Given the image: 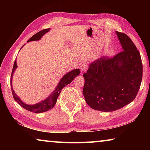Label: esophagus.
Returning a JSON list of instances; mask_svg holds the SVG:
<instances>
[{"instance_id": "1", "label": "esophagus", "mask_w": 150, "mask_h": 150, "mask_svg": "<svg viewBox=\"0 0 150 150\" xmlns=\"http://www.w3.org/2000/svg\"><path fill=\"white\" fill-rule=\"evenodd\" d=\"M87 68H88V65H87V63H82L81 65L80 66V69L82 73L86 71V70L87 69Z\"/></svg>"}]
</instances>
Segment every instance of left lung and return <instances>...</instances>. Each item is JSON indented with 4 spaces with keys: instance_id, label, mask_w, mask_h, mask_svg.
Segmentation results:
<instances>
[{
    "instance_id": "1",
    "label": "left lung",
    "mask_w": 150,
    "mask_h": 150,
    "mask_svg": "<svg viewBox=\"0 0 150 150\" xmlns=\"http://www.w3.org/2000/svg\"><path fill=\"white\" fill-rule=\"evenodd\" d=\"M123 51L113 57H101L83 74V94L96 110H118L134 100L140 87L143 67L141 56L128 35L116 32Z\"/></svg>"
}]
</instances>
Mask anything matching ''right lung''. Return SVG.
<instances>
[{
	"label": "right lung",
	"instance_id": "1",
	"mask_svg": "<svg viewBox=\"0 0 150 150\" xmlns=\"http://www.w3.org/2000/svg\"><path fill=\"white\" fill-rule=\"evenodd\" d=\"M49 30H50V28L41 30V31L36 33V34H34L33 36L30 38L28 40V42L40 40L41 39V38L42 37V35H44L45 33L47 32ZM17 67L18 66L16 64V61H15L14 63V66H13V69H12L11 79V86L12 95H13L14 100H16V102L22 106V107H23L27 110L32 112H35V113L44 112H46L54 107V105L56 104L57 99L58 96L59 95L61 91H62V88L64 87H65L66 85L69 84L70 83H71V81L74 79V78L75 77H77V76H78L80 73V70L79 69L72 70L71 71L67 73V74H65L62 78V79L60 80L59 83H58L57 87L55 88V91L52 93V95H51L50 96H48V98H47L46 99L42 101V102H40L39 103L35 104V105H26V104H25L22 102L18 96L16 95V94L14 93L13 88H12V75H13L14 70L16 69Z\"/></svg>",
	"mask_w": 150,
	"mask_h": 150
}]
</instances>
